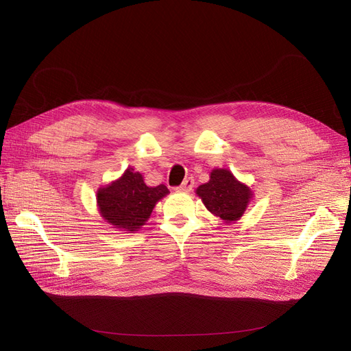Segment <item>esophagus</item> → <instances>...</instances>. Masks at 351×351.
<instances>
[{
	"label": "esophagus",
	"mask_w": 351,
	"mask_h": 351,
	"mask_svg": "<svg viewBox=\"0 0 351 351\" xmlns=\"http://www.w3.org/2000/svg\"><path fill=\"white\" fill-rule=\"evenodd\" d=\"M193 187H195V180L192 177H187L182 183V186H180V190H182V192H192Z\"/></svg>",
	"instance_id": "1"
}]
</instances>
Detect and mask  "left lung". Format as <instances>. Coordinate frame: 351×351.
<instances>
[{
	"mask_svg": "<svg viewBox=\"0 0 351 351\" xmlns=\"http://www.w3.org/2000/svg\"><path fill=\"white\" fill-rule=\"evenodd\" d=\"M196 195L210 214L221 218L226 224L239 221L253 199L250 187L239 182L227 168L212 169L209 182L200 184Z\"/></svg>",
	"mask_w": 351,
	"mask_h": 351,
	"instance_id": "1",
	"label": "left lung"
}]
</instances>
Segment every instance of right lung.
<instances>
[{
	"mask_svg": "<svg viewBox=\"0 0 351 351\" xmlns=\"http://www.w3.org/2000/svg\"><path fill=\"white\" fill-rule=\"evenodd\" d=\"M168 193L164 184L146 186L143 176L129 167L120 178L98 189L97 204L99 215L112 228L134 232L145 226L155 205Z\"/></svg>",
	"mask_w": 351,
	"mask_h": 351,
	"instance_id": "right-lung-1",
	"label": "right lung"
}]
</instances>
